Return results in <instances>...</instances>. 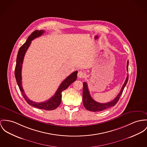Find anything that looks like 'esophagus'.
Returning a JSON list of instances; mask_svg holds the SVG:
<instances>
[{
	"mask_svg": "<svg viewBox=\"0 0 147 147\" xmlns=\"http://www.w3.org/2000/svg\"><path fill=\"white\" fill-rule=\"evenodd\" d=\"M77 76H78V77L79 78H83L85 76V74H84V73L83 71H78V73Z\"/></svg>",
	"mask_w": 147,
	"mask_h": 147,
	"instance_id": "1",
	"label": "esophagus"
}]
</instances>
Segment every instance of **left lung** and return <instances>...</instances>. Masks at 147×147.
<instances>
[{
	"label": "left lung",
	"mask_w": 147,
	"mask_h": 147,
	"mask_svg": "<svg viewBox=\"0 0 147 147\" xmlns=\"http://www.w3.org/2000/svg\"><path fill=\"white\" fill-rule=\"evenodd\" d=\"M128 65H129V60L127 61L126 69L128 71ZM128 75L127 76L126 79L121 89L120 93L118 95L113 99V101L107 103H101L94 101L90 96V92L88 90V85L86 82L83 83V102L84 107L88 111H93V112H97V111H102L103 110H106L110 107L114 106L117 102L119 101L125 86L126 85L128 81Z\"/></svg>",
	"instance_id": "obj_1"
}]
</instances>
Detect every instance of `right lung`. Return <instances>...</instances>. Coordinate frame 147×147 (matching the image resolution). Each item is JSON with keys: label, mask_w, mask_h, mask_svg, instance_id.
<instances>
[{"label": "right lung", "mask_w": 147, "mask_h": 147, "mask_svg": "<svg viewBox=\"0 0 147 147\" xmlns=\"http://www.w3.org/2000/svg\"><path fill=\"white\" fill-rule=\"evenodd\" d=\"M44 32L45 31L43 30L34 31L29 36L26 42L20 48L18 54H17V60H16V65L15 68V77L16 79L17 84L19 87V88L22 94L23 97L30 105L42 110H53L57 109L61 103L62 92L66 90L73 82L76 80L77 77L78 71H76L72 73L66 79L64 80L62 82V83L60 84L57 90L55 92V94L52 97H51L49 100L43 102H36L31 101L27 97V96L24 93V92L22 86L21 72H22L23 59L27 49H28L29 46L31 44L32 40L41 36Z\"/></svg>", "instance_id": "1"}]
</instances>
